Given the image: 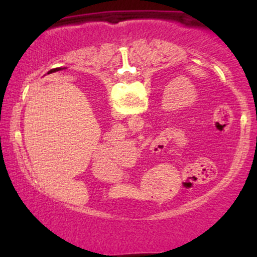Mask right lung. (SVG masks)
Masks as SVG:
<instances>
[{"label":"right lung","instance_id":"1","mask_svg":"<svg viewBox=\"0 0 257 257\" xmlns=\"http://www.w3.org/2000/svg\"><path fill=\"white\" fill-rule=\"evenodd\" d=\"M55 70H57V69H53V70H52V71H55ZM52 71H51V72H52Z\"/></svg>","mask_w":257,"mask_h":257}]
</instances>
